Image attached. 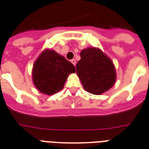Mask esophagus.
Here are the masks:
<instances>
[{
  "instance_id": "34e87169",
  "label": "esophagus",
  "mask_w": 149,
  "mask_h": 149,
  "mask_svg": "<svg viewBox=\"0 0 149 149\" xmlns=\"http://www.w3.org/2000/svg\"><path fill=\"white\" fill-rule=\"evenodd\" d=\"M71 62L73 63V65H75V66H76V60H75V59H72L71 60Z\"/></svg>"
}]
</instances>
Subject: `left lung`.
Instances as JSON below:
<instances>
[{
  "label": "left lung",
  "mask_w": 149,
  "mask_h": 149,
  "mask_svg": "<svg viewBox=\"0 0 149 149\" xmlns=\"http://www.w3.org/2000/svg\"><path fill=\"white\" fill-rule=\"evenodd\" d=\"M76 73L88 92L100 95L108 91L116 81L113 64L100 49L90 47L81 52Z\"/></svg>",
  "instance_id": "left-lung-1"
}]
</instances>
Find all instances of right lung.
<instances>
[{"label":"right lung","instance_id":"add662e5","mask_svg":"<svg viewBox=\"0 0 149 149\" xmlns=\"http://www.w3.org/2000/svg\"><path fill=\"white\" fill-rule=\"evenodd\" d=\"M75 71L74 65L65 57L46 49L33 65V82L40 92L53 95L62 89L70 73Z\"/></svg>","mask_w":149,"mask_h":149}]
</instances>
